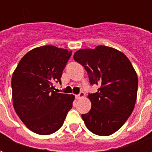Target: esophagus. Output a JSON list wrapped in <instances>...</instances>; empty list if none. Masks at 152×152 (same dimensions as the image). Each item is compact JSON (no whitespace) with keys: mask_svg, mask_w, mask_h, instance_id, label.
I'll use <instances>...</instances> for the list:
<instances>
[{"mask_svg":"<svg viewBox=\"0 0 152 152\" xmlns=\"http://www.w3.org/2000/svg\"><path fill=\"white\" fill-rule=\"evenodd\" d=\"M85 97V94L83 92H80L79 94H77V95H76V98L77 99H83Z\"/></svg>","mask_w":152,"mask_h":152,"instance_id":"esophagus-1","label":"esophagus"}]
</instances>
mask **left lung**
Wrapping results in <instances>:
<instances>
[{
    "instance_id": "left-lung-1",
    "label": "left lung",
    "mask_w": 152,
    "mask_h": 152,
    "mask_svg": "<svg viewBox=\"0 0 152 152\" xmlns=\"http://www.w3.org/2000/svg\"><path fill=\"white\" fill-rule=\"evenodd\" d=\"M89 75L91 85H99L98 92L89 94L91 109L81 115L93 134L108 136L125 123L137 99V73L124 53L108 46L82 49L74 53Z\"/></svg>"
}]
</instances>
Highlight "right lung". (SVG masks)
<instances>
[{
	"label": "right lung",
	"mask_w": 152,
	"mask_h": 152,
	"mask_svg": "<svg viewBox=\"0 0 152 152\" xmlns=\"http://www.w3.org/2000/svg\"><path fill=\"white\" fill-rule=\"evenodd\" d=\"M72 51L53 45L30 50L19 61L11 80L15 112L28 129L48 135L58 130L72 107L73 94L53 91Z\"/></svg>",
	"instance_id": "right-lung-1"
}]
</instances>
